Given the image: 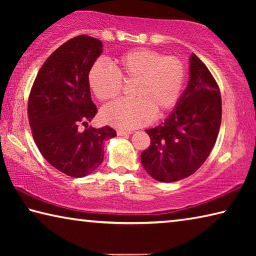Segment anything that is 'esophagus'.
<instances>
[{
  "label": "esophagus",
  "mask_w": 256,
  "mask_h": 256,
  "mask_svg": "<svg viewBox=\"0 0 256 256\" xmlns=\"http://www.w3.org/2000/svg\"><path fill=\"white\" fill-rule=\"evenodd\" d=\"M132 132L130 131H123V130H118V136H128V134H131Z\"/></svg>",
  "instance_id": "1"
}]
</instances>
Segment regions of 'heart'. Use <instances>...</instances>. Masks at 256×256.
Wrapping results in <instances>:
<instances>
[{"label": "heart", "instance_id": "1", "mask_svg": "<svg viewBox=\"0 0 256 256\" xmlns=\"http://www.w3.org/2000/svg\"><path fill=\"white\" fill-rule=\"evenodd\" d=\"M186 70L176 56L138 48L114 60L112 68L97 60L88 73V84L98 100L118 97L123 81H136L132 100H116L100 112L102 120L120 130H132L150 123L154 114L162 115L178 102L183 92Z\"/></svg>", "mask_w": 256, "mask_h": 256}]
</instances>
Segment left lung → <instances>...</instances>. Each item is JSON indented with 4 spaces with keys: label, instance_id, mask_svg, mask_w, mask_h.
I'll return each mask as SVG.
<instances>
[{
    "label": "left lung",
    "instance_id": "1",
    "mask_svg": "<svg viewBox=\"0 0 256 256\" xmlns=\"http://www.w3.org/2000/svg\"><path fill=\"white\" fill-rule=\"evenodd\" d=\"M222 124V97L206 64L192 53L190 79L174 110L158 126L141 154L142 166L158 182L172 183L196 172L214 148Z\"/></svg>",
    "mask_w": 256,
    "mask_h": 256
}]
</instances>
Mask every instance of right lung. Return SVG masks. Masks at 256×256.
<instances>
[{
  "mask_svg": "<svg viewBox=\"0 0 256 256\" xmlns=\"http://www.w3.org/2000/svg\"><path fill=\"white\" fill-rule=\"evenodd\" d=\"M102 53V42L97 38H71L42 64L29 96V124L42 157L76 178L97 170L104 159V141L116 136L107 125L79 128L97 114L88 73Z\"/></svg>",
  "mask_w": 256,
  "mask_h": 256,
  "instance_id": "right-lung-1",
  "label": "right lung"
}]
</instances>
